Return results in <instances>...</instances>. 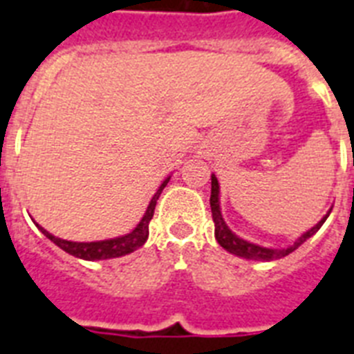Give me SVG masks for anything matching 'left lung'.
Returning a JSON list of instances; mask_svg holds the SVG:
<instances>
[{"label":"left lung","instance_id":"obj_1","mask_svg":"<svg viewBox=\"0 0 354 354\" xmlns=\"http://www.w3.org/2000/svg\"><path fill=\"white\" fill-rule=\"evenodd\" d=\"M210 206H212V217H214V225H216V239L217 243L225 248L226 252L234 254V256L245 257V259H257V261H272V259H281V257L289 256L294 252L299 245H304L309 237H313L316 232L320 230V226L324 225L325 219L329 217L330 210L324 216L322 221L316 223L310 230H307L301 237H298L294 245L287 248H267L259 247L256 243L245 241L239 236H236L234 232L226 226L225 219L221 216V206H219V183H217L216 175H212V195H210Z\"/></svg>","mask_w":354,"mask_h":354}]
</instances>
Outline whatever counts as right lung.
I'll list each match as a JSON object with an SVG mask.
<instances>
[{"label":"right lung","instance_id":"right-lung-1","mask_svg":"<svg viewBox=\"0 0 354 354\" xmlns=\"http://www.w3.org/2000/svg\"><path fill=\"white\" fill-rule=\"evenodd\" d=\"M168 179L162 180V185L159 186V190L155 192V195L149 201L148 208H146V214L142 216L140 223H138L135 228H133L129 234L120 237H113V239H104V241H91V243H76V241H67V239H60V237L53 236L49 232L41 228L38 225V228L44 232L45 236L49 237L50 241L58 245L62 250H65L67 254L75 257H80V259H87V261H97V259H111V257H120L126 256V254L135 252L137 248H140L146 243L149 236V221L153 217L155 205H157V199L162 194L164 186L168 185Z\"/></svg>","mask_w":354,"mask_h":354}]
</instances>
